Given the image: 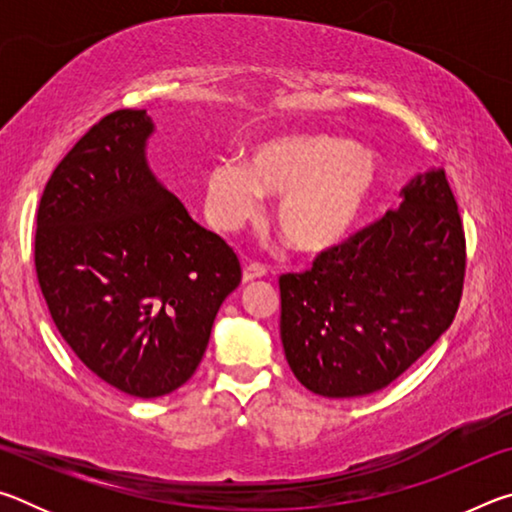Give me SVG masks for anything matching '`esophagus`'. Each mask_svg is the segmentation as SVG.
Wrapping results in <instances>:
<instances>
[{"label": "esophagus", "mask_w": 512, "mask_h": 512, "mask_svg": "<svg viewBox=\"0 0 512 512\" xmlns=\"http://www.w3.org/2000/svg\"><path fill=\"white\" fill-rule=\"evenodd\" d=\"M268 273V268L262 262H250L244 268V282H253L259 280V277H264Z\"/></svg>", "instance_id": "34e87169"}]
</instances>
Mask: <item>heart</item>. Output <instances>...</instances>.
Segmentation results:
<instances>
[{
    "label": "heart",
    "instance_id": "b5f03b06",
    "mask_svg": "<svg viewBox=\"0 0 512 512\" xmlns=\"http://www.w3.org/2000/svg\"><path fill=\"white\" fill-rule=\"evenodd\" d=\"M375 155L348 137L282 135L259 144L248 162L223 160L205 178V207L221 230L253 219L262 192L282 196L277 228L291 248L318 253L339 244L379 185Z\"/></svg>",
    "mask_w": 512,
    "mask_h": 512
}]
</instances>
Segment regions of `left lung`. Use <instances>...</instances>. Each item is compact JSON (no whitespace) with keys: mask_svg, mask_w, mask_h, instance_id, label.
<instances>
[{"mask_svg":"<svg viewBox=\"0 0 512 512\" xmlns=\"http://www.w3.org/2000/svg\"><path fill=\"white\" fill-rule=\"evenodd\" d=\"M465 232L445 171L404 203L280 275V334L302 386L325 397L375 393L436 343L461 305Z\"/></svg>","mask_w":512,"mask_h":512,"instance_id":"left-lung-1","label":"left lung"}]
</instances>
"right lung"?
Wrapping results in <instances>:
<instances>
[{
	"mask_svg": "<svg viewBox=\"0 0 512 512\" xmlns=\"http://www.w3.org/2000/svg\"><path fill=\"white\" fill-rule=\"evenodd\" d=\"M146 110H115L76 142L38 205L33 262L51 320L94 375L160 397L194 375L235 250L198 225L146 167Z\"/></svg>",
	"mask_w": 512,
	"mask_h": 512,
	"instance_id": "obj_1",
	"label": "right lung"
}]
</instances>
